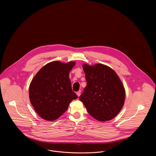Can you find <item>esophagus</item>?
Masks as SVG:
<instances>
[{
    "label": "esophagus",
    "instance_id": "1",
    "mask_svg": "<svg viewBox=\"0 0 156 156\" xmlns=\"http://www.w3.org/2000/svg\"><path fill=\"white\" fill-rule=\"evenodd\" d=\"M76 94H77V95L78 96V97H79L80 95V90H79V91H78V92H77V93H76Z\"/></svg>",
    "mask_w": 156,
    "mask_h": 156
}]
</instances>
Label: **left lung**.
Returning <instances> with one entry per match:
<instances>
[{
    "mask_svg": "<svg viewBox=\"0 0 156 156\" xmlns=\"http://www.w3.org/2000/svg\"><path fill=\"white\" fill-rule=\"evenodd\" d=\"M87 83L79 97L89 114L99 121L113 119L122 108L126 97L124 87L111 68L101 64H83Z\"/></svg>",
    "mask_w": 156,
    "mask_h": 156,
    "instance_id": "left-lung-1",
    "label": "left lung"
}]
</instances>
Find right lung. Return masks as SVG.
<instances>
[{"label":"right lung","mask_w":156,"mask_h":156,"mask_svg":"<svg viewBox=\"0 0 156 156\" xmlns=\"http://www.w3.org/2000/svg\"><path fill=\"white\" fill-rule=\"evenodd\" d=\"M76 62L53 61L42 67L30 82V101L35 111L43 119L54 121L77 98L71 89L69 74Z\"/></svg>","instance_id":"add662e5"}]
</instances>
